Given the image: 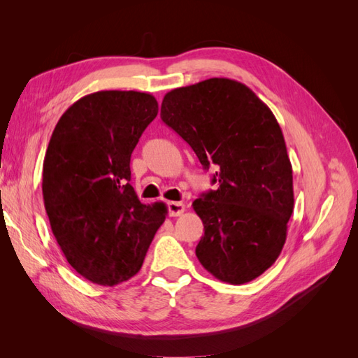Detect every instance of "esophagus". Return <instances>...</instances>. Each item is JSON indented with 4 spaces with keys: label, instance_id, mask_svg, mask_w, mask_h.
<instances>
[{
    "label": "esophagus",
    "instance_id": "1",
    "mask_svg": "<svg viewBox=\"0 0 358 358\" xmlns=\"http://www.w3.org/2000/svg\"><path fill=\"white\" fill-rule=\"evenodd\" d=\"M167 209L170 216H180L183 212H185V204L180 201H169Z\"/></svg>",
    "mask_w": 358,
    "mask_h": 358
}]
</instances>
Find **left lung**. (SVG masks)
<instances>
[{
  "mask_svg": "<svg viewBox=\"0 0 358 358\" xmlns=\"http://www.w3.org/2000/svg\"><path fill=\"white\" fill-rule=\"evenodd\" d=\"M161 119L204 169H218V189L192 203L204 225L199 262L234 285L263 275L282 251L294 209L292 167L275 115L246 85L213 78L167 92Z\"/></svg>",
  "mask_w": 358,
  "mask_h": 358,
  "instance_id": "obj_1",
  "label": "left lung"
}]
</instances>
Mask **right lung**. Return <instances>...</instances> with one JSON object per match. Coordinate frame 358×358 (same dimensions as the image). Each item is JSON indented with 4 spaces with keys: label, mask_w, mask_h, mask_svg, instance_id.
<instances>
[{
    "label": "right lung",
    "mask_w": 358,
    "mask_h": 358,
    "mask_svg": "<svg viewBox=\"0 0 358 358\" xmlns=\"http://www.w3.org/2000/svg\"><path fill=\"white\" fill-rule=\"evenodd\" d=\"M158 113L154 95L99 91L64 112L43 161V200L53 236L70 266L94 284L133 278L157 230L164 203H140L129 159Z\"/></svg>",
    "instance_id": "1"
}]
</instances>
